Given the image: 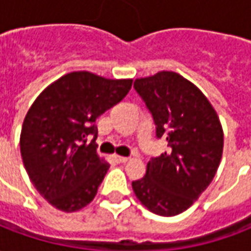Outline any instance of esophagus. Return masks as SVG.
Returning a JSON list of instances; mask_svg holds the SVG:
<instances>
[{
    "label": "esophagus",
    "mask_w": 251,
    "mask_h": 251,
    "mask_svg": "<svg viewBox=\"0 0 251 251\" xmlns=\"http://www.w3.org/2000/svg\"><path fill=\"white\" fill-rule=\"evenodd\" d=\"M114 160H115V161H117V163L124 164V163H126V161H127L129 158H127V157H122V156H114Z\"/></svg>",
    "instance_id": "obj_1"
}]
</instances>
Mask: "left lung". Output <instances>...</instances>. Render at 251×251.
<instances>
[{
	"mask_svg": "<svg viewBox=\"0 0 251 251\" xmlns=\"http://www.w3.org/2000/svg\"><path fill=\"white\" fill-rule=\"evenodd\" d=\"M134 88L168 151L151 158L145 176L131 187L153 214L179 215L194 204L218 171L223 153L221 121L204 94L176 72L136 79Z\"/></svg>",
	"mask_w": 251,
	"mask_h": 251,
	"instance_id": "1",
	"label": "left lung"
}]
</instances>
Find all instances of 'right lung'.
I'll return each instance as SVG.
<instances>
[{
	"label": "right lung",
	"mask_w": 251,
	"mask_h": 251,
	"mask_svg": "<svg viewBox=\"0 0 251 251\" xmlns=\"http://www.w3.org/2000/svg\"><path fill=\"white\" fill-rule=\"evenodd\" d=\"M133 79L70 72L50 84L25 115L20 149L39 194L75 212L91 203L110 164L97 153L95 121L125 98ZM94 135L91 143L87 137Z\"/></svg>",
	"instance_id": "add662e5"
}]
</instances>
